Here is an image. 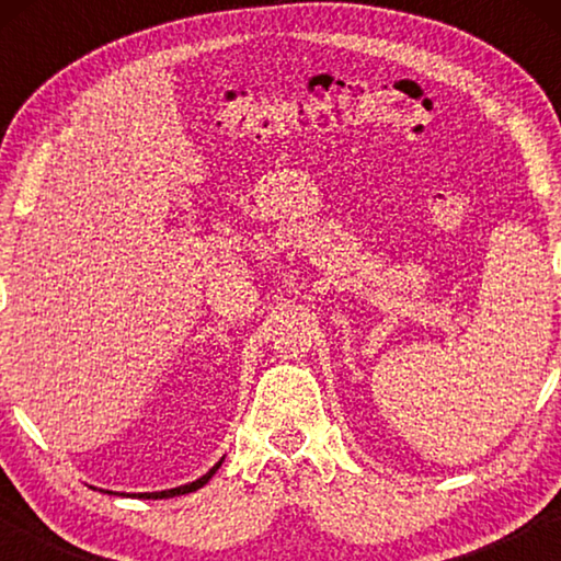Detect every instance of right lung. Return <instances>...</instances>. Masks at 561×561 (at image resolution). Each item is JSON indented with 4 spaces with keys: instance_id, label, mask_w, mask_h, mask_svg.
Masks as SVG:
<instances>
[{
    "instance_id": "1",
    "label": "right lung",
    "mask_w": 561,
    "mask_h": 561,
    "mask_svg": "<svg viewBox=\"0 0 561 561\" xmlns=\"http://www.w3.org/2000/svg\"><path fill=\"white\" fill-rule=\"evenodd\" d=\"M222 460H225V455L220 460H217L210 470H207L203 478H197V480H193V482H187V485H180V488H170V490H158V492H111V490H103V492H108V495H123V497H140V500H168V497H178V495H187V492H195V490H201L203 485H207V482H210V478L213 474L220 470V465H222ZM96 490V488H93Z\"/></svg>"
}]
</instances>
